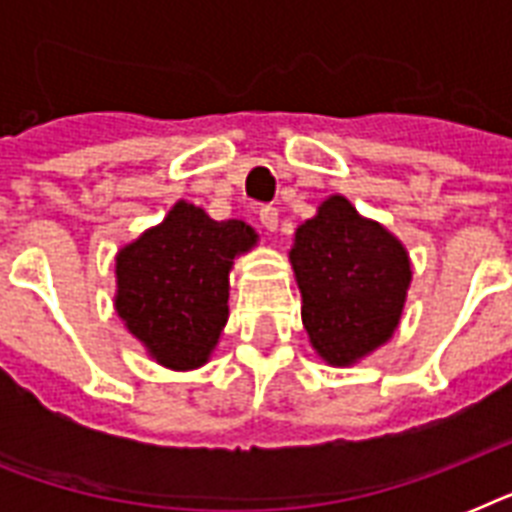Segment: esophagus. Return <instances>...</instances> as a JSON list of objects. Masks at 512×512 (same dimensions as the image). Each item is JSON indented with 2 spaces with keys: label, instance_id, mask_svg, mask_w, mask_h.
Here are the masks:
<instances>
[{
  "label": "esophagus",
  "instance_id": "34e87169",
  "mask_svg": "<svg viewBox=\"0 0 512 512\" xmlns=\"http://www.w3.org/2000/svg\"><path fill=\"white\" fill-rule=\"evenodd\" d=\"M260 223H263L265 231H276L279 228V209L271 207V204L260 207Z\"/></svg>",
  "mask_w": 512,
  "mask_h": 512
}]
</instances>
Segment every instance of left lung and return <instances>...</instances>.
<instances>
[{
  "label": "left lung",
  "mask_w": 512,
  "mask_h": 512,
  "mask_svg": "<svg viewBox=\"0 0 512 512\" xmlns=\"http://www.w3.org/2000/svg\"><path fill=\"white\" fill-rule=\"evenodd\" d=\"M289 263L303 295V327L327 364H356L393 337L412 281L409 255L345 196L321 201L297 228Z\"/></svg>",
  "instance_id": "obj_1"
}]
</instances>
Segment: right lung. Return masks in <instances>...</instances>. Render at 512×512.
<instances>
[{
	"mask_svg": "<svg viewBox=\"0 0 512 512\" xmlns=\"http://www.w3.org/2000/svg\"><path fill=\"white\" fill-rule=\"evenodd\" d=\"M257 244L241 220H212L177 201L162 223L116 255V313L156 364L188 372L209 361L228 321V273Z\"/></svg>",
	"mask_w": 512,
	"mask_h": 512,
	"instance_id": "right-lung-1",
	"label": "right lung"
}]
</instances>
